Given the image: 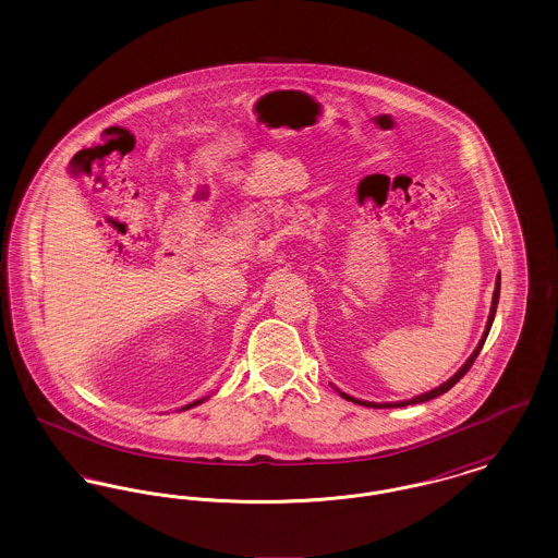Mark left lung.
Listing matches in <instances>:
<instances>
[{
	"mask_svg": "<svg viewBox=\"0 0 558 558\" xmlns=\"http://www.w3.org/2000/svg\"><path fill=\"white\" fill-rule=\"evenodd\" d=\"M498 299H500V276L496 278V291H494V299H492V310H489V318H487V324H485V330H483V337H481V341H478L477 349L471 353V357L464 362V366L460 368V371L456 372L453 376H451L450 380H446L444 385H439L437 389H433V391H428V393H423V396H416V398L408 399V401H396V403H374V401H362V399L351 398V396H347L343 391H339L341 393V398H345L347 401H353V403H360V405H368V408H403V405H410V403H423V401H428V399L439 398V396H444L446 391H450L451 387L466 374V372L471 371V366L475 364V360H477L478 351L483 349V343H485V339H487V335H489V328H492V324H494V316H496V307H498Z\"/></svg>",
	"mask_w": 558,
	"mask_h": 558,
	"instance_id": "left-lung-1",
	"label": "left lung"
}]
</instances>
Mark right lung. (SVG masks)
I'll return each instance as SVG.
<instances>
[{
    "label": "right lung",
    "mask_w": 558,
    "mask_h": 558,
    "mask_svg": "<svg viewBox=\"0 0 558 558\" xmlns=\"http://www.w3.org/2000/svg\"><path fill=\"white\" fill-rule=\"evenodd\" d=\"M203 401H205V399H196L194 403H187L186 408H182V410H187V408H194V405H198V403H203Z\"/></svg>",
    "instance_id": "add662e5"
}]
</instances>
